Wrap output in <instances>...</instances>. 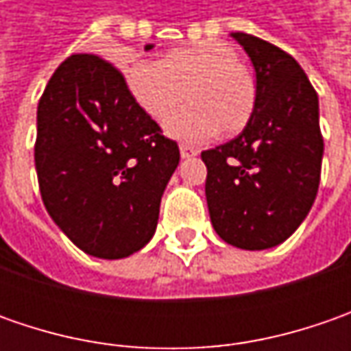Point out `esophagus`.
<instances>
[{"mask_svg": "<svg viewBox=\"0 0 351 351\" xmlns=\"http://www.w3.org/2000/svg\"><path fill=\"white\" fill-rule=\"evenodd\" d=\"M180 154H182V158H193V156L199 154V150L189 146V144H180Z\"/></svg>", "mask_w": 351, "mask_h": 351, "instance_id": "1", "label": "esophagus"}]
</instances>
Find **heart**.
Segmentation results:
<instances>
[{
    "mask_svg": "<svg viewBox=\"0 0 351 351\" xmlns=\"http://www.w3.org/2000/svg\"><path fill=\"white\" fill-rule=\"evenodd\" d=\"M128 88L156 121L166 119L191 89L193 105L166 121L169 136L185 142L210 141L224 125L228 130L244 127L256 101L252 77L224 43H199L171 50L166 60L134 62Z\"/></svg>",
    "mask_w": 351,
    "mask_h": 351,
    "instance_id": "b5f03b06",
    "label": "heart"
}]
</instances>
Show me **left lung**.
Instances as JSON below:
<instances>
[{
	"mask_svg": "<svg viewBox=\"0 0 351 351\" xmlns=\"http://www.w3.org/2000/svg\"><path fill=\"white\" fill-rule=\"evenodd\" d=\"M230 36L252 60L256 101L236 138L201 154L205 195L224 242L267 250L301 226L317 199L324 154L318 95L287 52L254 34Z\"/></svg>",
	"mask_w": 351,
	"mask_h": 351,
	"instance_id": "left-lung-1",
	"label": "left lung"
}]
</instances>
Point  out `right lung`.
<instances>
[{
	"mask_svg": "<svg viewBox=\"0 0 351 351\" xmlns=\"http://www.w3.org/2000/svg\"><path fill=\"white\" fill-rule=\"evenodd\" d=\"M178 164V144L119 70L91 54L62 62L38 101L34 168L50 219L77 248L103 260L144 248Z\"/></svg>",
	"mask_w": 351,
	"mask_h": 351,
	"instance_id": "right-lung-1",
	"label": "right lung"
}]
</instances>
